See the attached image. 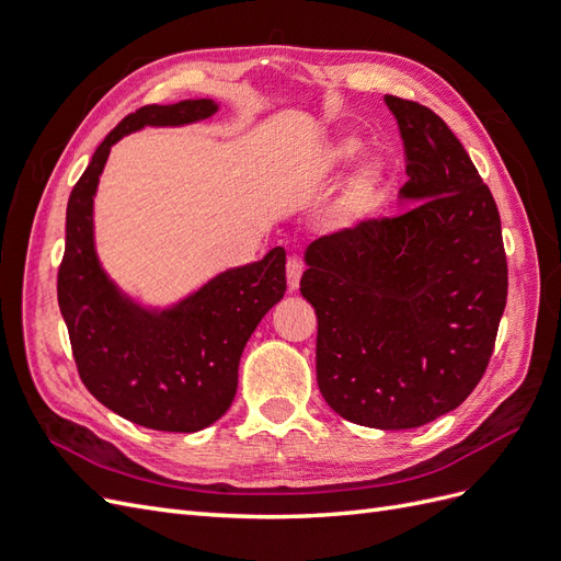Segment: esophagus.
<instances>
[{
    "label": "esophagus",
    "instance_id": "34e87169",
    "mask_svg": "<svg viewBox=\"0 0 561 561\" xmlns=\"http://www.w3.org/2000/svg\"><path fill=\"white\" fill-rule=\"evenodd\" d=\"M301 274H304V264H301V260H297V257H290V260H287V287H290V293L299 290Z\"/></svg>",
    "mask_w": 561,
    "mask_h": 561
}]
</instances>
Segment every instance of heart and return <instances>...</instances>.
Instances as JSON below:
<instances>
[{
	"mask_svg": "<svg viewBox=\"0 0 561 561\" xmlns=\"http://www.w3.org/2000/svg\"><path fill=\"white\" fill-rule=\"evenodd\" d=\"M358 154H360V142L355 138H342L325 149L322 165H325L328 173L339 175L344 173L355 159H358ZM383 198H386L383 168L377 161H369L360 165V171L351 178L344 194L334 203V210H332L334 225L346 227V229L365 225L367 219H371L379 213Z\"/></svg>",
	"mask_w": 561,
	"mask_h": 561,
	"instance_id": "obj_1",
	"label": "heart"
}]
</instances>
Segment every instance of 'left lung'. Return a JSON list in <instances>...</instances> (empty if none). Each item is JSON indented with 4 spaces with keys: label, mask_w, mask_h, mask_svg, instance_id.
Returning a JSON list of instances; mask_svg holds the SVG:
<instances>
[{
    "label": "left lung",
    "mask_w": 561,
    "mask_h": 561,
    "mask_svg": "<svg viewBox=\"0 0 561 561\" xmlns=\"http://www.w3.org/2000/svg\"><path fill=\"white\" fill-rule=\"evenodd\" d=\"M383 100L404 145L410 210L313 241L299 290L318 316L322 398L360 426L404 431L456 410L480 383L507 262L496 201L463 145L433 110Z\"/></svg>",
    "instance_id": "left-lung-1"
}]
</instances>
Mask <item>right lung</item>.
I'll return each mask as SVG.
<instances>
[{
	"label": "right lung",
	"instance_id": "right-lung-1",
	"mask_svg": "<svg viewBox=\"0 0 561 561\" xmlns=\"http://www.w3.org/2000/svg\"><path fill=\"white\" fill-rule=\"evenodd\" d=\"M219 110L215 100L147 105L95 149L67 201L58 304L79 377L95 400L138 426L196 433L222 416L239 386L250 334L285 295V250L233 266L168 309H147L107 274L95 252L93 198L110 149L145 126H186Z\"/></svg>",
	"mask_w": 561,
	"mask_h": 561
}]
</instances>
